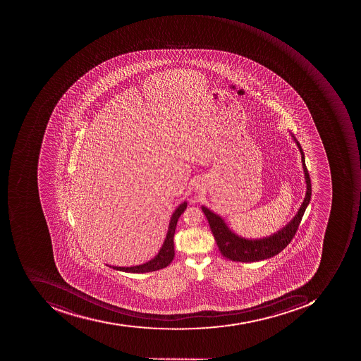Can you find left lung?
<instances>
[{
    "label": "left lung",
    "instance_id": "8db88e82",
    "mask_svg": "<svg viewBox=\"0 0 361 361\" xmlns=\"http://www.w3.org/2000/svg\"><path fill=\"white\" fill-rule=\"evenodd\" d=\"M294 140L297 143V147L300 149V154H302V168H304L307 183L306 197H305L302 207L297 212L294 219L288 224V226L280 230L278 233L267 238H262V240H245V238L235 235L231 230H228L224 220L218 214H214L204 206L202 207V210L207 218L210 228H212L214 240L217 242L218 248H219L222 256L226 259L238 262H254L268 259V258L274 257L279 252H282L290 243V240L296 234L305 210L310 202L311 181L308 169L305 164L304 152H302L298 141L296 139Z\"/></svg>",
    "mask_w": 361,
    "mask_h": 361
}]
</instances>
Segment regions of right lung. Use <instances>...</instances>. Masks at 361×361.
Listing matches in <instances>:
<instances>
[{"mask_svg": "<svg viewBox=\"0 0 361 361\" xmlns=\"http://www.w3.org/2000/svg\"><path fill=\"white\" fill-rule=\"evenodd\" d=\"M185 208L186 202H184L172 214L165 243H164L163 247H161V250H159L157 256L154 259L147 262V264H140V266L127 267V268L126 267H113V268L116 269V270H119V271L130 272V274H145V272L157 271V270H161V269L169 266L170 262L175 257L173 236H175L176 226H177L178 219H179L182 212L185 210Z\"/></svg>", "mask_w": 361, "mask_h": 361, "instance_id": "right-lung-1", "label": "right lung"}]
</instances>
